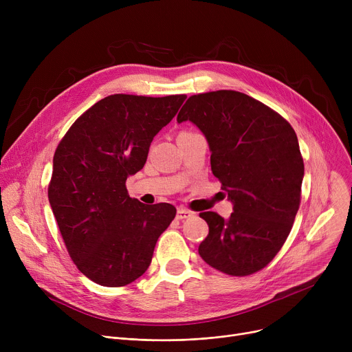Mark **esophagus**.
I'll return each mask as SVG.
<instances>
[{"label":"esophagus","instance_id":"1","mask_svg":"<svg viewBox=\"0 0 352 352\" xmlns=\"http://www.w3.org/2000/svg\"><path fill=\"white\" fill-rule=\"evenodd\" d=\"M190 217H192V212L186 210V208H179L177 211V219H186V218H190Z\"/></svg>","mask_w":352,"mask_h":352}]
</instances>
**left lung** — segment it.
Returning <instances> with one entry per match:
<instances>
[{"label": "left lung", "mask_w": 352, "mask_h": 352, "mask_svg": "<svg viewBox=\"0 0 352 352\" xmlns=\"http://www.w3.org/2000/svg\"><path fill=\"white\" fill-rule=\"evenodd\" d=\"M178 122L204 134L212 174L232 202L230 218L207 211L202 260L228 275L264 268L284 245L300 208L304 161L297 134L275 111L238 91L192 96Z\"/></svg>", "instance_id": "8db88e82"}]
</instances>
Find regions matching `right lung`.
<instances>
[{"instance_id":"obj_1","label":"right lung","mask_w":352,"mask_h":352,"mask_svg":"<svg viewBox=\"0 0 352 352\" xmlns=\"http://www.w3.org/2000/svg\"><path fill=\"white\" fill-rule=\"evenodd\" d=\"M187 96L114 94L71 125L57 146L50 206L78 270L102 287H124L150 267L160 235L175 217L171 204L145 206L128 195L154 137Z\"/></svg>"}]
</instances>
